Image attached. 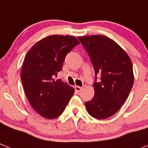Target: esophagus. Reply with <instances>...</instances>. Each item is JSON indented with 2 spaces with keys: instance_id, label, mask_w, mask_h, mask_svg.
I'll return each mask as SVG.
<instances>
[{
  "instance_id": "esophagus-1",
  "label": "esophagus",
  "mask_w": 148,
  "mask_h": 148,
  "mask_svg": "<svg viewBox=\"0 0 148 148\" xmlns=\"http://www.w3.org/2000/svg\"><path fill=\"white\" fill-rule=\"evenodd\" d=\"M74 88H75V90L76 91V92H80L81 90H82V87H78V86H75V87H74Z\"/></svg>"
}]
</instances>
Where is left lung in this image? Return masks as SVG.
Here are the masks:
<instances>
[{"label":"left lung","instance_id":"obj_1","mask_svg":"<svg viewBox=\"0 0 148 148\" xmlns=\"http://www.w3.org/2000/svg\"><path fill=\"white\" fill-rule=\"evenodd\" d=\"M93 65L94 97L85 102L89 114L98 119L109 118L121 108L133 87L134 75L130 57L113 40L104 35L78 37ZM101 75L96 82V75Z\"/></svg>","mask_w":148,"mask_h":148}]
</instances>
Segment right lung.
Segmentation results:
<instances>
[{
	"mask_svg": "<svg viewBox=\"0 0 148 148\" xmlns=\"http://www.w3.org/2000/svg\"><path fill=\"white\" fill-rule=\"evenodd\" d=\"M78 44L73 36L49 35L26 55L21 73L24 92L33 109L44 118L59 116L74 94L73 87L53 78L62 69L67 53Z\"/></svg>",
	"mask_w": 148,
	"mask_h": 148,
	"instance_id": "1",
	"label": "right lung"
}]
</instances>
